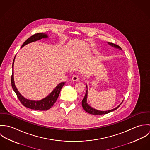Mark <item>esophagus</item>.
Returning <instances> with one entry per match:
<instances>
[{
	"label": "esophagus",
	"instance_id": "1",
	"mask_svg": "<svg viewBox=\"0 0 150 150\" xmlns=\"http://www.w3.org/2000/svg\"><path fill=\"white\" fill-rule=\"evenodd\" d=\"M71 80L73 81H77L79 80V77L78 76H76V75H74L71 78Z\"/></svg>",
	"mask_w": 150,
	"mask_h": 150
}]
</instances>
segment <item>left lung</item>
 Here are the masks:
<instances>
[{
	"label": "left lung",
	"mask_w": 150,
	"mask_h": 150,
	"mask_svg": "<svg viewBox=\"0 0 150 150\" xmlns=\"http://www.w3.org/2000/svg\"><path fill=\"white\" fill-rule=\"evenodd\" d=\"M110 45H111V47H113L115 48H117V49H120L121 50H122V48L118 45H116L115 44H113V43H107ZM86 95H85V96L83 99V100H82V106L83 107L84 110L86 111V112H87L89 114H93V115H103V114H108L110 112H112L114 110H115L116 109H117L118 107L120 106V105H121V103L123 102V100L122 102H121V103L118 105V106L113 109H111V110H107V111H100V110H96L95 108H93V107H91L88 103H87V97H88V86L86 84Z\"/></svg>",
	"instance_id": "1"
}]
</instances>
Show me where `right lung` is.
<instances>
[{
  "instance_id": "1",
  "label": "right lung",
  "mask_w": 150,
  "mask_h": 150,
  "mask_svg": "<svg viewBox=\"0 0 150 150\" xmlns=\"http://www.w3.org/2000/svg\"><path fill=\"white\" fill-rule=\"evenodd\" d=\"M48 38V36L45 33H39L35 34L31 37H30L29 38H28L23 43V44L22 45L21 48L29 43L36 42L42 39H45ZM15 58H16V56L14 58L13 65H12L13 73L11 76V86L14 91L16 92L18 99L21 102V103L25 107L32 109V110H35L45 111L51 108V107L54 105V104L55 103V102L57 101L59 95L60 91L62 88L63 87V86H64L65 83L62 82L58 84L55 88V89H54L53 91H52V92L48 96H47L45 98H43L40 100H32L26 99L20 93V92L18 91V90L15 86L14 80V72H13V67H14Z\"/></svg>"
}]
</instances>
